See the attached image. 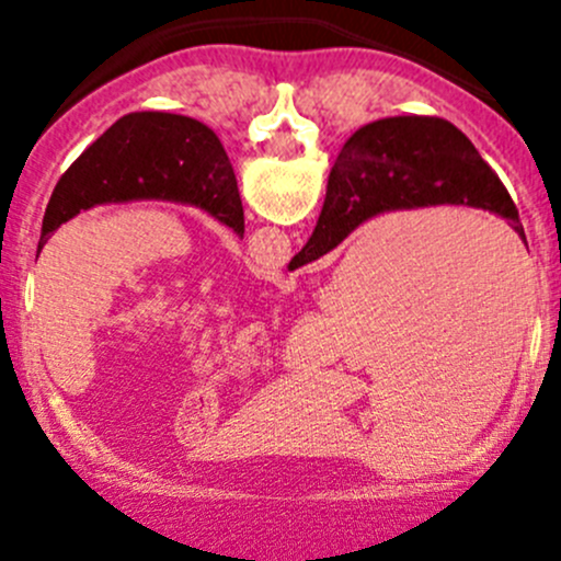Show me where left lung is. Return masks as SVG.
<instances>
[{
    "label": "left lung",
    "mask_w": 561,
    "mask_h": 561,
    "mask_svg": "<svg viewBox=\"0 0 561 561\" xmlns=\"http://www.w3.org/2000/svg\"><path fill=\"white\" fill-rule=\"evenodd\" d=\"M168 201L195 206L244 236V206L222 144L197 118L127 113L56 181L37 252L59 225L107 203Z\"/></svg>",
    "instance_id": "8db88e82"
}]
</instances>
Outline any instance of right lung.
<instances>
[{
	"label": "right lung",
	"instance_id": "add662e5",
	"mask_svg": "<svg viewBox=\"0 0 561 561\" xmlns=\"http://www.w3.org/2000/svg\"><path fill=\"white\" fill-rule=\"evenodd\" d=\"M426 206L483 208L524 239L516 203L461 129L437 116H390L342 146L314 233L287 268L320 260L377 214Z\"/></svg>",
	"mask_w": 561,
	"mask_h": 561
}]
</instances>
